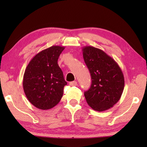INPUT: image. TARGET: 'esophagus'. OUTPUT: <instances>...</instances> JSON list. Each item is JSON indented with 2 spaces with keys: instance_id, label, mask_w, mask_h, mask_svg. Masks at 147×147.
Returning a JSON list of instances; mask_svg holds the SVG:
<instances>
[{
  "instance_id": "1",
  "label": "esophagus",
  "mask_w": 147,
  "mask_h": 147,
  "mask_svg": "<svg viewBox=\"0 0 147 147\" xmlns=\"http://www.w3.org/2000/svg\"><path fill=\"white\" fill-rule=\"evenodd\" d=\"M69 85L71 86H76L77 85V82L74 81V82H69Z\"/></svg>"
}]
</instances>
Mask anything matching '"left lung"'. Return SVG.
Wrapping results in <instances>:
<instances>
[{
	"instance_id": "obj_1",
	"label": "left lung",
	"mask_w": 147,
	"mask_h": 147,
	"mask_svg": "<svg viewBox=\"0 0 147 147\" xmlns=\"http://www.w3.org/2000/svg\"><path fill=\"white\" fill-rule=\"evenodd\" d=\"M82 51L92 78L91 86L84 93L86 100L93 110H108L119 100L123 92V71L117 62L100 49L86 46Z\"/></svg>"
}]
</instances>
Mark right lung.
I'll use <instances>...</instances> for the list:
<instances>
[{
    "instance_id": "1",
    "label": "right lung",
    "mask_w": 147,
    "mask_h": 147,
    "mask_svg": "<svg viewBox=\"0 0 147 147\" xmlns=\"http://www.w3.org/2000/svg\"><path fill=\"white\" fill-rule=\"evenodd\" d=\"M64 47L54 45L40 52L24 71V92L30 102L41 110L52 109L60 102L67 82L57 61Z\"/></svg>"
}]
</instances>
